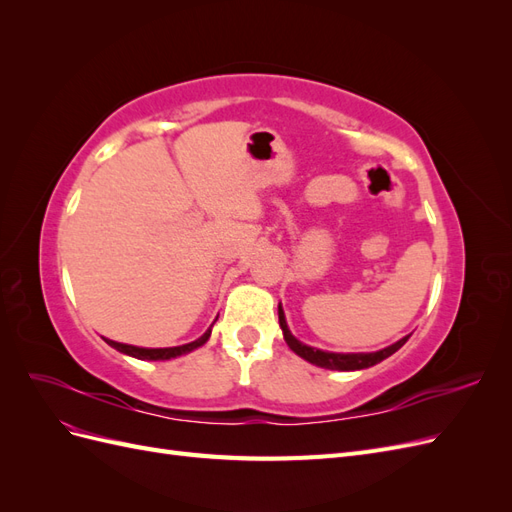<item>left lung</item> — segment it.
Segmentation results:
<instances>
[{
  "label": "left lung",
  "instance_id": "1",
  "mask_svg": "<svg viewBox=\"0 0 512 512\" xmlns=\"http://www.w3.org/2000/svg\"><path fill=\"white\" fill-rule=\"evenodd\" d=\"M280 327L284 331V339L286 344L290 346L292 352H297L301 359L314 363L318 367H324V369H337V371H354V369H365V367H371L376 365L384 359H389L391 354H395L401 346H404L408 342V337L399 339L397 344L384 348V350H378V352H359V354H337V352H324V350H316V348H309L305 344H301L297 337H294L290 331H288V324H286V318H284V312L280 307Z\"/></svg>",
  "mask_w": 512,
  "mask_h": 512
}]
</instances>
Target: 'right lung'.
Returning <instances> with one entry per match:
<instances>
[{
    "instance_id": "right-lung-1",
    "label": "right lung",
    "mask_w": 512,
    "mask_h": 512,
    "mask_svg": "<svg viewBox=\"0 0 512 512\" xmlns=\"http://www.w3.org/2000/svg\"><path fill=\"white\" fill-rule=\"evenodd\" d=\"M211 335V329L203 335L198 337L196 342H190V344H183V346H175V348H138V346H128V344H119V342H113V339H106L108 346H113L115 350L123 352V354H130L134 356V359H147V361H166V359H173V356H179V354H185V352H192L194 348L203 346L207 339Z\"/></svg>"
}]
</instances>
